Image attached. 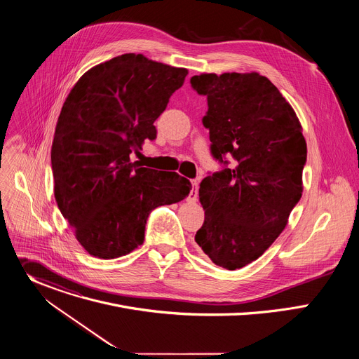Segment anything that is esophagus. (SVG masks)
Listing matches in <instances>:
<instances>
[{
  "label": "esophagus",
  "instance_id": "esophagus-1",
  "mask_svg": "<svg viewBox=\"0 0 359 359\" xmlns=\"http://www.w3.org/2000/svg\"><path fill=\"white\" fill-rule=\"evenodd\" d=\"M197 190H198V182L194 179V180H191V190H190V194H189L190 200H196Z\"/></svg>",
  "mask_w": 359,
  "mask_h": 359
}]
</instances>
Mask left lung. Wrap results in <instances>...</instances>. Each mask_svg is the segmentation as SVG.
<instances>
[{
	"mask_svg": "<svg viewBox=\"0 0 359 359\" xmlns=\"http://www.w3.org/2000/svg\"><path fill=\"white\" fill-rule=\"evenodd\" d=\"M190 85L208 97L201 122L222 165L200 183L204 223L194 240L216 266L237 270L284 230L302 194L306 143L291 105L266 76L201 74Z\"/></svg>",
	"mask_w": 359,
	"mask_h": 359,
	"instance_id": "1",
	"label": "left lung"
}]
</instances>
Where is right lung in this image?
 <instances>
[{
    "instance_id": "add662e5",
    "label": "right lung",
    "mask_w": 359,
    "mask_h": 359,
    "mask_svg": "<svg viewBox=\"0 0 359 359\" xmlns=\"http://www.w3.org/2000/svg\"><path fill=\"white\" fill-rule=\"evenodd\" d=\"M187 69L125 54L81 76L58 118L50 150L54 193L76 240L93 257L116 259L143 244L151 210L189 196L176 172L130 161Z\"/></svg>"
}]
</instances>
